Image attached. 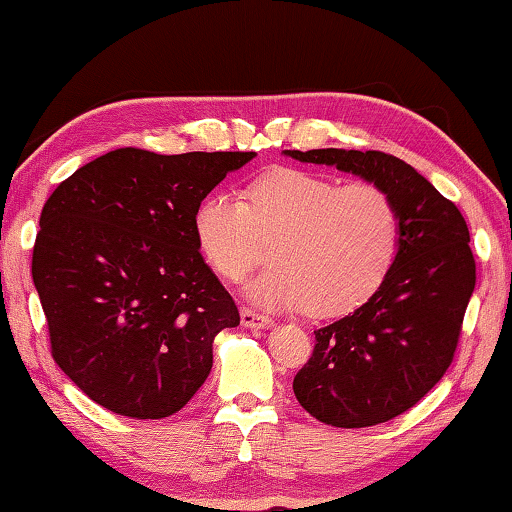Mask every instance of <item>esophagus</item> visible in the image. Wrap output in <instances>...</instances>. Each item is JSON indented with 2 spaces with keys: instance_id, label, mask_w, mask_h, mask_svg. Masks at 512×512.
I'll use <instances>...</instances> for the list:
<instances>
[{
  "instance_id": "esophagus-1",
  "label": "esophagus",
  "mask_w": 512,
  "mask_h": 512,
  "mask_svg": "<svg viewBox=\"0 0 512 512\" xmlns=\"http://www.w3.org/2000/svg\"><path fill=\"white\" fill-rule=\"evenodd\" d=\"M240 321H242V326H247V328H267V326H272V319L270 317H265V315H261V312H256V310H251V308H242L240 310Z\"/></svg>"
}]
</instances>
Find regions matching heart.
I'll use <instances>...</instances> for the list:
<instances>
[{"instance_id":"obj_1","label":"heart","mask_w":512,"mask_h":512,"mask_svg":"<svg viewBox=\"0 0 512 512\" xmlns=\"http://www.w3.org/2000/svg\"><path fill=\"white\" fill-rule=\"evenodd\" d=\"M193 233L220 279L238 283L276 240L274 267L249 283L265 308L346 315L387 281L400 249V211L369 182L337 186L301 168H274L245 188V200L211 193L197 204Z\"/></svg>"}]
</instances>
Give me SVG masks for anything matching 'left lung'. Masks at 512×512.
I'll return each mask as SVG.
<instances>
[{
  "label": "left lung",
  "instance_id": "obj_1",
  "mask_svg": "<svg viewBox=\"0 0 512 512\" xmlns=\"http://www.w3.org/2000/svg\"><path fill=\"white\" fill-rule=\"evenodd\" d=\"M387 191L400 211V249L387 281L351 315L315 330L294 396L333 427H371L405 414L443 378L477 283L470 231L456 204L405 161L380 150H285Z\"/></svg>",
  "mask_w": 512,
  "mask_h": 512
}]
</instances>
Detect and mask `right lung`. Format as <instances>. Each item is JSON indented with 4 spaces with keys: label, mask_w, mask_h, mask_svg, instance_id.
I'll return each instance as SVG.
<instances>
[{
    "label": "right lung",
    "mask_w": 512,
    "mask_h": 512,
    "mask_svg": "<svg viewBox=\"0 0 512 512\" xmlns=\"http://www.w3.org/2000/svg\"><path fill=\"white\" fill-rule=\"evenodd\" d=\"M254 157L119 148L51 193L31 274L53 360L96 405L166 418L209 378L213 339L240 315L204 263L193 215Z\"/></svg>",
    "instance_id": "obj_1"
}]
</instances>
